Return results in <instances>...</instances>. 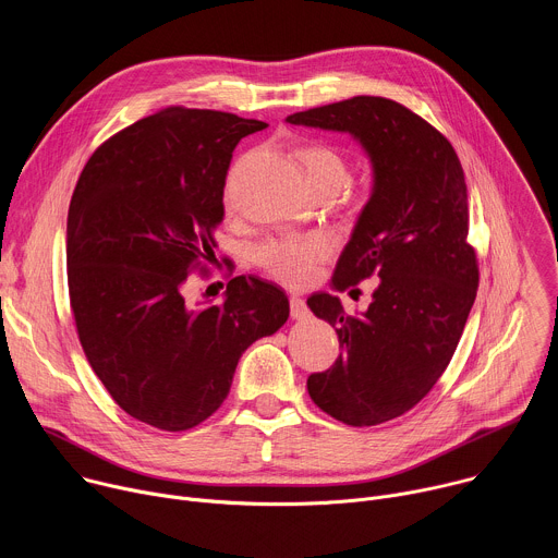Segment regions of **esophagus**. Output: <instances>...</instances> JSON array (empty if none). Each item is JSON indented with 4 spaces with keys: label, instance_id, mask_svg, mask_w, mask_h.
Listing matches in <instances>:
<instances>
[{
    "label": "esophagus",
    "instance_id": "esophagus-1",
    "mask_svg": "<svg viewBox=\"0 0 558 558\" xmlns=\"http://www.w3.org/2000/svg\"><path fill=\"white\" fill-rule=\"evenodd\" d=\"M289 306H291V317H295V320H302V317H308V306H306V302H304L300 295H291Z\"/></svg>",
    "mask_w": 558,
    "mask_h": 558
}]
</instances>
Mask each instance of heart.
Returning <instances> with one entry per match:
<instances>
[{
  "label": "heart",
  "mask_w": 558,
  "mask_h": 558,
  "mask_svg": "<svg viewBox=\"0 0 558 558\" xmlns=\"http://www.w3.org/2000/svg\"><path fill=\"white\" fill-rule=\"evenodd\" d=\"M302 163L313 190L340 192L351 177L347 158L329 145H308L302 151ZM333 252L336 241L329 233H287L265 241L256 250V263L278 282L304 287L317 278L320 265Z\"/></svg>",
  "instance_id": "1"
}]
</instances>
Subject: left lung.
Returning <instances> with one entry per match:
<instances>
[{
    "label": "left lung",
    "instance_id": "8db88e82",
    "mask_svg": "<svg viewBox=\"0 0 558 558\" xmlns=\"http://www.w3.org/2000/svg\"><path fill=\"white\" fill-rule=\"evenodd\" d=\"M353 134L373 163V194L344 247L333 287L379 278L364 313L313 293L308 308L336 327L340 357L311 373L315 407L349 426H377L420 404L452 360L480 287L468 243V190L450 141L407 106L353 97L287 117Z\"/></svg>",
    "mask_w": 558,
    "mask_h": 558
}]
</instances>
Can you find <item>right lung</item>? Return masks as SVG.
Listing matches in <instances>:
<instances>
[{"mask_svg": "<svg viewBox=\"0 0 558 558\" xmlns=\"http://www.w3.org/2000/svg\"><path fill=\"white\" fill-rule=\"evenodd\" d=\"M267 123L172 106L101 143L76 181L65 231L78 342L134 420L179 433L205 422L238 360L289 317L287 293L235 276L220 302L185 284L214 256L231 151Z\"/></svg>", "mask_w": 558, "mask_h": 558, "instance_id": "add662e5", "label": "right lung"}]
</instances>
